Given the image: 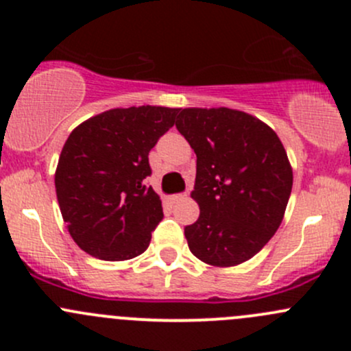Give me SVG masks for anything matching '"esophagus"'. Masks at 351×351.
Returning <instances> with one entry per match:
<instances>
[{
	"label": "esophagus",
	"mask_w": 351,
	"mask_h": 351,
	"mask_svg": "<svg viewBox=\"0 0 351 351\" xmlns=\"http://www.w3.org/2000/svg\"><path fill=\"white\" fill-rule=\"evenodd\" d=\"M183 198H186V193H176V195L171 197V200L173 202H180V200H183Z\"/></svg>",
	"instance_id": "1"
}]
</instances>
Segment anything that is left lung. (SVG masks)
<instances>
[{
  "label": "left lung",
  "mask_w": 351,
  "mask_h": 351,
  "mask_svg": "<svg viewBox=\"0 0 351 351\" xmlns=\"http://www.w3.org/2000/svg\"><path fill=\"white\" fill-rule=\"evenodd\" d=\"M176 129L197 154L190 251L212 267L241 265L284 219L293 180L284 144L260 119L226 107L180 110Z\"/></svg>",
  "instance_id": "1"
}]
</instances>
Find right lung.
I'll list each match as a JSON object with an SVG mask.
<instances>
[{"instance_id":"1","label":"right lung","mask_w":351,"mask_h":351,"mask_svg":"<svg viewBox=\"0 0 351 351\" xmlns=\"http://www.w3.org/2000/svg\"><path fill=\"white\" fill-rule=\"evenodd\" d=\"M178 108H113L80 123L67 137L56 193L67 231L88 254L107 261L139 256L162 219L146 185L149 151L175 125Z\"/></svg>"}]
</instances>
